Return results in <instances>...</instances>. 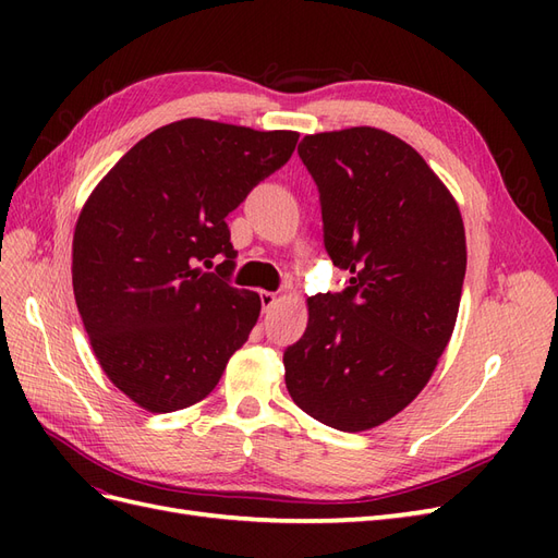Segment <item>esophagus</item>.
Masks as SVG:
<instances>
[{
  "label": "esophagus",
  "instance_id": "1",
  "mask_svg": "<svg viewBox=\"0 0 558 558\" xmlns=\"http://www.w3.org/2000/svg\"><path fill=\"white\" fill-rule=\"evenodd\" d=\"M260 305L263 312H269L277 305V293H269V291H260Z\"/></svg>",
  "mask_w": 558,
  "mask_h": 558
}]
</instances>
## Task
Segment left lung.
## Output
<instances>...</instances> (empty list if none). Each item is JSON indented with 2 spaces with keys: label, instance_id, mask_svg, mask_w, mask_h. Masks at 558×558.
<instances>
[{
  "label": "left lung",
  "instance_id": "8db88e82",
  "mask_svg": "<svg viewBox=\"0 0 558 558\" xmlns=\"http://www.w3.org/2000/svg\"><path fill=\"white\" fill-rule=\"evenodd\" d=\"M298 154L349 286L307 300V330L283 351L286 388L320 424L359 433L408 408L449 344L468 260L463 218L426 160L384 130L307 134Z\"/></svg>",
  "mask_w": 558,
  "mask_h": 558
}]
</instances>
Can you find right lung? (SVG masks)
<instances>
[{
  "label": "right lung",
  "instance_id": "obj_1",
  "mask_svg": "<svg viewBox=\"0 0 558 558\" xmlns=\"http://www.w3.org/2000/svg\"><path fill=\"white\" fill-rule=\"evenodd\" d=\"M298 132L183 118L97 183L76 221V307L105 375L148 412L207 398L260 314L234 289L226 216L289 162ZM222 260L214 274L205 266Z\"/></svg>",
  "mask_w": 558,
  "mask_h": 558
}]
</instances>
